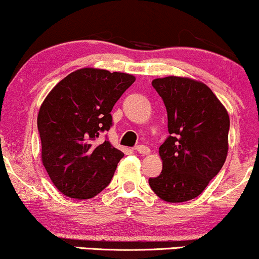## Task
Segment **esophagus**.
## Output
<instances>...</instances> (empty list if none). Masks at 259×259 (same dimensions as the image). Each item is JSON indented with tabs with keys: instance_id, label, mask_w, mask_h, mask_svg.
Masks as SVG:
<instances>
[{
	"instance_id": "1",
	"label": "esophagus",
	"mask_w": 259,
	"mask_h": 259,
	"mask_svg": "<svg viewBox=\"0 0 259 259\" xmlns=\"http://www.w3.org/2000/svg\"><path fill=\"white\" fill-rule=\"evenodd\" d=\"M136 152H139L140 154H147L150 153V148L147 146H145V145H139V146H136Z\"/></svg>"
}]
</instances>
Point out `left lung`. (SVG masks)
I'll return each instance as SVG.
<instances>
[{
    "instance_id": "1",
    "label": "left lung",
    "mask_w": 259,
    "mask_h": 259,
    "mask_svg": "<svg viewBox=\"0 0 259 259\" xmlns=\"http://www.w3.org/2000/svg\"><path fill=\"white\" fill-rule=\"evenodd\" d=\"M152 86L167 108L169 136L159 147L162 173L148 184L167 202L192 200L227 159L228 112L203 82L167 76L154 79Z\"/></svg>"
}]
</instances>
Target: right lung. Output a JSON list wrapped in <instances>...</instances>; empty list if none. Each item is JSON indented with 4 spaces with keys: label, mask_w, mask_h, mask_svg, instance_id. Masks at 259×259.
Here are the masks:
<instances>
[{
    "label": "right lung",
    "mask_w": 259,
    "mask_h": 259,
    "mask_svg": "<svg viewBox=\"0 0 259 259\" xmlns=\"http://www.w3.org/2000/svg\"><path fill=\"white\" fill-rule=\"evenodd\" d=\"M134 81L126 73L82 68L45 99L37 115L41 158L63 195L89 200L111 183L124 153L99 138L111 129L113 106Z\"/></svg>",
    "instance_id": "obj_1"
}]
</instances>
